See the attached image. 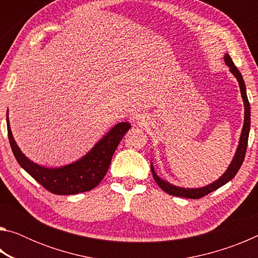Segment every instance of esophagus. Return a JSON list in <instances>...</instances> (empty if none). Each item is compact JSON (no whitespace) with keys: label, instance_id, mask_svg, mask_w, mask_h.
<instances>
[{"label":"esophagus","instance_id":"esophagus-1","mask_svg":"<svg viewBox=\"0 0 258 258\" xmlns=\"http://www.w3.org/2000/svg\"><path fill=\"white\" fill-rule=\"evenodd\" d=\"M131 121H132V123H134V124H142L143 121H145L146 119H145V115H143L142 112H140V111H135V112H133L132 115H131Z\"/></svg>","mask_w":258,"mask_h":258}]
</instances>
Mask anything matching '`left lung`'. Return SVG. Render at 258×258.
Returning <instances> with one entry per match:
<instances>
[{
  "label": "left lung",
  "mask_w": 258,
  "mask_h": 258,
  "mask_svg": "<svg viewBox=\"0 0 258 258\" xmlns=\"http://www.w3.org/2000/svg\"><path fill=\"white\" fill-rule=\"evenodd\" d=\"M224 61L225 63L230 67V72L233 74L234 77L237 78V81L239 83L240 86V92H241V97L243 100V106H244V121H243V126H242V131H241V135H240V140H239V145L237 148V151H235V155L233 157L232 161H231L230 166L226 169L225 173L222 175L220 178H217L215 182L211 183L206 186L203 187H198V189H189V187H181V186H176L171 184L169 182H166L164 180L157 175L154 166H152L151 163V172H152V176H154L155 181L157 182L161 189H163L166 194L175 196V197H183V198H190V199H198L205 197V196L211 194V192L215 191L218 187L223 186L226 184L229 181L232 180V178L235 176V174L238 173L239 168L241 167L242 161L244 159V156H246V150H247V145H248V137H249V130H250V104L249 101H248L247 98V93H246V85H244L242 75L240 74L239 69L234 66L232 59L230 58V55L226 53L224 55Z\"/></svg>",
  "instance_id": "8db88e82"
}]
</instances>
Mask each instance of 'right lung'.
<instances>
[{
  "mask_svg": "<svg viewBox=\"0 0 258 258\" xmlns=\"http://www.w3.org/2000/svg\"><path fill=\"white\" fill-rule=\"evenodd\" d=\"M8 137L17 161L42 186L54 195H77L94 189L107 174L113 152L120 140L131 128V124L121 121L95 143L87 154L75 163L58 168H47L33 163L26 157L14 139L7 112Z\"/></svg>",
  "mask_w": 258,
  "mask_h": 258,
  "instance_id": "right-lung-1",
  "label": "right lung"
}]
</instances>
